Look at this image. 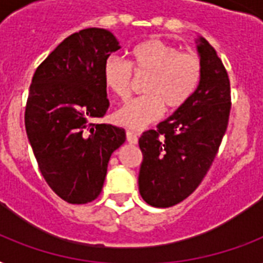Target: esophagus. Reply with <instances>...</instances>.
<instances>
[{"mask_svg": "<svg viewBox=\"0 0 263 263\" xmlns=\"http://www.w3.org/2000/svg\"><path fill=\"white\" fill-rule=\"evenodd\" d=\"M127 140L132 144L138 143V136H136L135 132L129 131V129H128V131H127Z\"/></svg>", "mask_w": 263, "mask_h": 263, "instance_id": "1", "label": "esophagus"}]
</instances>
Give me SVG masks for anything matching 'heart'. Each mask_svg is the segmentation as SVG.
<instances>
[{
    "label": "heart",
    "mask_w": 263,
    "mask_h": 263,
    "mask_svg": "<svg viewBox=\"0 0 263 263\" xmlns=\"http://www.w3.org/2000/svg\"><path fill=\"white\" fill-rule=\"evenodd\" d=\"M129 63L111 55L103 63V83L120 101H128L136 78H147L146 95L128 102L116 113L120 124L132 129H143L162 117L165 106L180 110L190 102L199 87L203 64L199 54L181 51L179 46L152 38L142 41L129 50Z\"/></svg>",
    "instance_id": "b5f03b06"
}]
</instances>
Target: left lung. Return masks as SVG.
<instances>
[{"instance_id":"8db88e82","label":"left lung","mask_w":263,"mask_h":263,"mask_svg":"<svg viewBox=\"0 0 263 263\" xmlns=\"http://www.w3.org/2000/svg\"><path fill=\"white\" fill-rule=\"evenodd\" d=\"M199 87L175 115L143 132L139 192L154 208H171L199 187L216 158L231 113V83L214 47L200 38Z\"/></svg>"}]
</instances>
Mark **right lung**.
I'll return each mask as SVG.
<instances>
[{
    "mask_svg": "<svg viewBox=\"0 0 263 263\" xmlns=\"http://www.w3.org/2000/svg\"><path fill=\"white\" fill-rule=\"evenodd\" d=\"M119 42L103 28L65 38L36 68L24 124L38 168L49 187L68 203L92 202L102 191L111 153L125 131L94 123L109 109L103 63Z\"/></svg>",
    "mask_w": 263,
    "mask_h": 263,
    "instance_id": "right-lung-1",
    "label": "right lung"
}]
</instances>
